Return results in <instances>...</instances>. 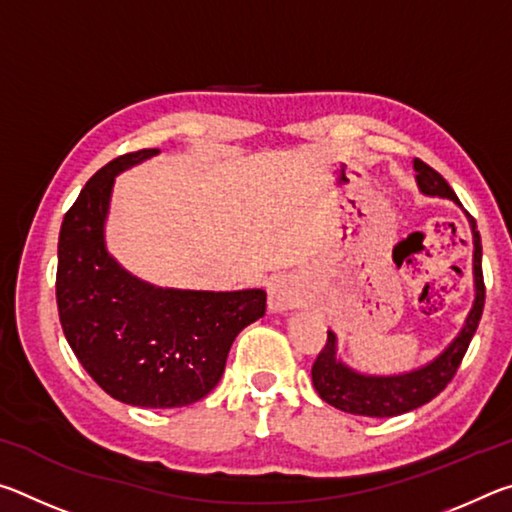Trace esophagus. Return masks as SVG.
Listing matches in <instances>:
<instances>
[{
  "mask_svg": "<svg viewBox=\"0 0 512 512\" xmlns=\"http://www.w3.org/2000/svg\"><path fill=\"white\" fill-rule=\"evenodd\" d=\"M291 293L287 287H282V284H273L271 291H268V307L271 311H282L291 307Z\"/></svg>",
  "mask_w": 512,
  "mask_h": 512,
  "instance_id": "34e87169",
  "label": "esophagus"
}]
</instances>
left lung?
I'll list each match as a JSON object with an SVG mask.
<instances>
[{
	"label": "left lung",
	"mask_w": 512,
	"mask_h": 512,
	"mask_svg": "<svg viewBox=\"0 0 512 512\" xmlns=\"http://www.w3.org/2000/svg\"><path fill=\"white\" fill-rule=\"evenodd\" d=\"M415 171H418V185L424 194L452 198L458 203L454 189L447 185V180L440 176L436 169H431L427 162L415 158ZM472 223L474 232V282H476V300L465 320V327L456 336L454 343L440 354L436 361L420 370L406 372L397 377H366L359 372H352L343 363L334 359V334L327 332L325 348L318 352V357L311 366V381H314L316 393L323 400L334 406V409L366 415V418H393L406 411L418 409V406L431 402L433 397L440 395L447 388L449 381L454 379L458 366L465 357L470 341L479 327V320L485 305V284H483V268H481V237Z\"/></svg>",
	"instance_id": "1"
}]
</instances>
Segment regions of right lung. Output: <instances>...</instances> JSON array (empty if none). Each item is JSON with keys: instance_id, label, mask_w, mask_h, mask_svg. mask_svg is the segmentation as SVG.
Returning a JSON list of instances; mask_svg holds the SVG:
<instances>
[{"instance_id": "add662e5", "label": "right lung", "mask_w": 512, "mask_h": 512, "mask_svg": "<svg viewBox=\"0 0 512 512\" xmlns=\"http://www.w3.org/2000/svg\"><path fill=\"white\" fill-rule=\"evenodd\" d=\"M158 153L119 155L85 183L58 237L56 302L65 339L110 397L133 406H187L219 384L230 345L266 311L262 289H155L103 244L115 176Z\"/></svg>"}]
</instances>
